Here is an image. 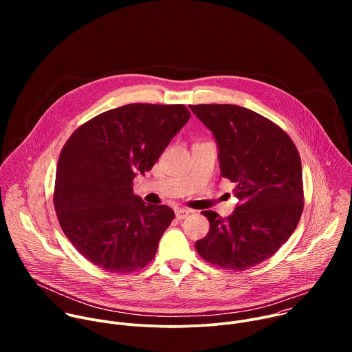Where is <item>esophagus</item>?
Returning a JSON list of instances; mask_svg holds the SVG:
<instances>
[{
    "label": "esophagus",
    "instance_id": "34e87169",
    "mask_svg": "<svg viewBox=\"0 0 352 352\" xmlns=\"http://www.w3.org/2000/svg\"><path fill=\"white\" fill-rule=\"evenodd\" d=\"M190 213H192V210H189V209H177V210H175V217H177L178 220H184V219H186Z\"/></svg>",
    "mask_w": 352,
    "mask_h": 352
}]
</instances>
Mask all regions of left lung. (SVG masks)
Masks as SVG:
<instances>
[{
	"instance_id": "obj_1",
	"label": "left lung",
	"mask_w": 352,
	"mask_h": 352,
	"mask_svg": "<svg viewBox=\"0 0 352 352\" xmlns=\"http://www.w3.org/2000/svg\"><path fill=\"white\" fill-rule=\"evenodd\" d=\"M216 136L221 177L235 182V212L205 210L210 230L196 241L206 262L243 272L273 256L304 210L302 166L288 133L269 118L234 104L189 106Z\"/></svg>"
}]
</instances>
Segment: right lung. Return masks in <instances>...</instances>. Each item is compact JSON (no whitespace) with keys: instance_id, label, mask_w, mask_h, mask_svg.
<instances>
[{"instance_id":"add662e5","label":"right lung","mask_w":352,"mask_h":352,"mask_svg":"<svg viewBox=\"0 0 352 352\" xmlns=\"http://www.w3.org/2000/svg\"><path fill=\"white\" fill-rule=\"evenodd\" d=\"M189 118L184 104L133 103L93 117L68 138L54 209L65 236L90 263L125 274L153 261L174 212L135 196L133 178L152 170Z\"/></svg>"}]
</instances>
